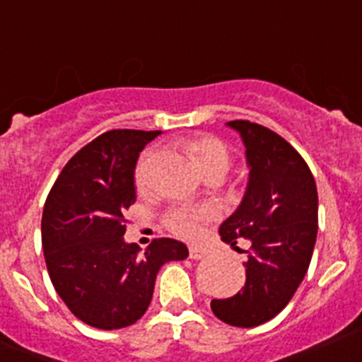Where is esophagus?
Instances as JSON below:
<instances>
[{"mask_svg": "<svg viewBox=\"0 0 362 362\" xmlns=\"http://www.w3.org/2000/svg\"><path fill=\"white\" fill-rule=\"evenodd\" d=\"M188 252H189V258H192V259H202L204 256H207V252L204 251V249L195 247V245H189Z\"/></svg>", "mask_w": 362, "mask_h": 362, "instance_id": "obj_1", "label": "esophagus"}]
</instances>
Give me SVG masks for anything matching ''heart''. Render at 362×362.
<instances>
[{
	"label": "heart",
	"instance_id": "1",
	"mask_svg": "<svg viewBox=\"0 0 362 362\" xmlns=\"http://www.w3.org/2000/svg\"><path fill=\"white\" fill-rule=\"evenodd\" d=\"M185 146L188 151L195 156L197 163L204 173H207L212 167L223 165L228 169L230 155L225 144L219 139L206 134H197V136L188 137L185 141ZM136 185L137 188L144 186V162L137 165L136 170ZM214 209L204 207H192V206H176L169 209L163 218V225L173 233L182 238H199L204 232V225L214 218Z\"/></svg>",
	"mask_w": 362,
	"mask_h": 362
}]
</instances>
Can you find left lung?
<instances>
[{"mask_svg": "<svg viewBox=\"0 0 362 362\" xmlns=\"http://www.w3.org/2000/svg\"><path fill=\"white\" fill-rule=\"evenodd\" d=\"M240 134L249 181L237 211L219 226L226 244L251 240L245 286L212 300L218 319L255 327L274 319L303 281L317 238V186L301 155L279 134L249 120L226 124Z\"/></svg>", "mask_w": 362, "mask_h": 362, "instance_id": "1", "label": "left lung"}]
</instances>
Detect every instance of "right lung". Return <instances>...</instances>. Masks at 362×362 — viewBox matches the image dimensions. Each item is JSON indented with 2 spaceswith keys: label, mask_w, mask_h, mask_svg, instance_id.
I'll use <instances>...</instances> for the list:
<instances>
[{
  "label": "right lung",
  "mask_w": 362,
  "mask_h": 362,
  "mask_svg": "<svg viewBox=\"0 0 362 362\" xmlns=\"http://www.w3.org/2000/svg\"><path fill=\"white\" fill-rule=\"evenodd\" d=\"M160 134H100L66 163L45 202L42 242L52 284L78 319L98 329H120L143 317L162 264L188 256L174 238H155L144 255L124 240L137 158Z\"/></svg>",
  "instance_id": "obj_1"
}]
</instances>
